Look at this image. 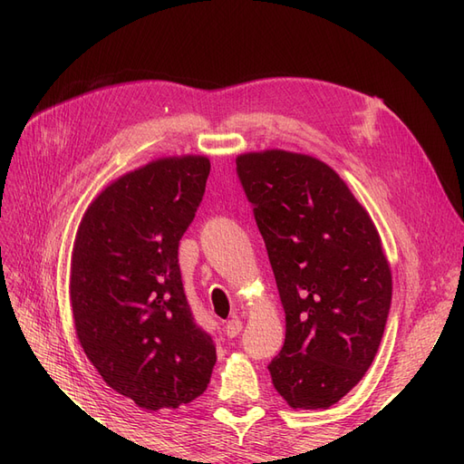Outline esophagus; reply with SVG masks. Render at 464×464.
<instances>
[{
    "instance_id": "34e87169",
    "label": "esophagus",
    "mask_w": 464,
    "mask_h": 464,
    "mask_svg": "<svg viewBox=\"0 0 464 464\" xmlns=\"http://www.w3.org/2000/svg\"><path fill=\"white\" fill-rule=\"evenodd\" d=\"M242 331V321L237 317H232L227 321V325H224V334L228 336V339H234V336L240 334Z\"/></svg>"
}]
</instances>
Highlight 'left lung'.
Instances as JSON below:
<instances>
[{"label":"left lung","instance_id":"obj_1","mask_svg":"<svg viewBox=\"0 0 464 464\" xmlns=\"http://www.w3.org/2000/svg\"><path fill=\"white\" fill-rule=\"evenodd\" d=\"M286 315L269 363L292 409H329L377 354L391 307V266L368 210L331 166L288 150L236 159Z\"/></svg>","mask_w":464,"mask_h":464}]
</instances>
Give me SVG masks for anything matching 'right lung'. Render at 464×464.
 <instances>
[{"label":"right lung","mask_w":464,"mask_h":464,"mask_svg":"<svg viewBox=\"0 0 464 464\" xmlns=\"http://www.w3.org/2000/svg\"><path fill=\"white\" fill-rule=\"evenodd\" d=\"M207 157H168L123 174L89 205L72 256L77 339L120 395L145 411L203 395L217 362L193 319L178 246L203 199Z\"/></svg>","instance_id":"1"}]
</instances>
